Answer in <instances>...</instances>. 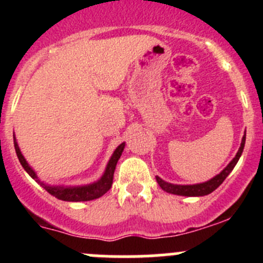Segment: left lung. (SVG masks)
<instances>
[{"label":"left lung","instance_id":"obj_1","mask_svg":"<svg viewBox=\"0 0 263 263\" xmlns=\"http://www.w3.org/2000/svg\"><path fill=\"white\" fill-rule=\"evenodd\" d=\"M245 144H246V135L243 136L242 144H240V147H239V150H238L235 158L233 159L229 164H228V166L221 172V173L217 174L216 177H214V178L210 179V181H208L205 183H200V184L178 185V184H171V183L164 182L163 179L159 178V177L156 176V182L159 183V185L161 187V190H164L165 192H168V193H173V195H179V196H205V195H209V193H211L213 191L216 190V188L225 181V178L229 176L230 172L234 169L235 164L238 163L240 155H242L243 148H245Z\"/></svg>","mask_w":263,"mask_h":263}]
</instances>
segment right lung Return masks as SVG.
Wrapping results in <instances>:
<instances>
[{
    "instance_id": "obj_1",
    "label": "right lung",
    "mask_w": 263,
    "mask_h": 263,
    "mask_svg": "<svg viewBox=\"0 0 263 263\" xmlns=\"http://www.w3.org/2000/svg\"><path fill=\"white\" fill-rule=\"evenodd\" d=\"M14 145H15V150H16V155L20 160L21 165L23 168L28 172L29 176L31 177L33 179H35L47 192L50 193L52 196H54L55 198L62 201H68V202H79V201H90V200H95V198L102 197L104 193H107L108 191L110 190L113 183V174H115V169L117 165V161L118 159L121 158L122 151L124 148V142H122L118 147L116 148V151L113 153L112 158H110L109 163H108L107 169H105V173L102 178L99 179L98 182L92 183V184L89 185H84V187H52V185L46 184V183L41 182V179L36 177V174L34 173L33 169L29 166V164L26 163V160L24 159L23 154H21L20 148L17 146L16 140H14Z\"/></svg>"
}]
</instances>
